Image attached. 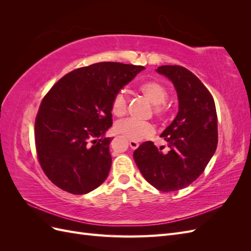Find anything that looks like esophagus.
<instances>
[{
  "instance_id": "esophagus-1",
  "label": "esophagus",
  "mask_w": 251,
  "mask_h": 251,
  "mask_svg": "<svg viewBox=\"0 0 251 251\" xmlns=\"http://www.w3.org/2000/svg\"><path fill=\"white\" fill-rule=\"evenodd\" d=\"M130 147L132 150H136L139 147V143L137 141H134V140H130Z\"/></svg>"
}]
</instances>
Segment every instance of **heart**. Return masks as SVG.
I'll return each mask as SVG.
<instances>
[{"instance_id":"obj_1","label":"heart","mask_w":251,"mask_h":251,"mask_svg":"<svg viewBox=\"0 0 251 251\" xmlns=\"http://www.w3.org/2000/svg\"><path fill=\"white\" fill-rule=\"evenodd\" d=\"M139 91L147 100L154 104V114L159 119H162L168 114V108L165 100H168V90L160 82L155 80H148L139 86ZM112 113L115 116H124L127 111V100L124 92H118L114 95L111 103ZM115 132L123 135L130 140H141L149 138L155 133L154 126L149 123H142L132 118L120 120L115 125Z\"/></svg>"}]
</instances>
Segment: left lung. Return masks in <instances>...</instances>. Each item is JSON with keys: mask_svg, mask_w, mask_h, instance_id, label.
Masks as SVG:
<instances>
[{"mask_svg": "<svg viewBox=\"0 0 251 251\" xmlns=\"http://www.w3.org/2000/svg\"><path fill=\"white\" fill-rule=\"evenodd\" d=\"M176 88L179 111L160 135L169 150L146 141L134 151V160L151 185L169 193L188 186L204 172L218 144V117L214 98L186 68L161 66L156 70Z\"/></svg>", "mask_w": 251, "mask_h": 251, "instance_id": "8db88e82", "label": "left lung"}]
</instances>
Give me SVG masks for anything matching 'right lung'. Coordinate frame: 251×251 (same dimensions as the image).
I'll return each instance as SVG.
<instances>
[{
  "label": "right lung",
  "instance_id": "right-lung-1",
  "mask_svg": "<svg viewBox=\"0 0 251 251\" xmlns=\"http://www.w3.org/2000/svg\"><path fill=\"white\" fill-rule=\"evenodd\" d=\"M144 69L142 66L97 63L75 69L44 96L34 138L41 168L53 184L83 195L107 179L114 95Z\"/></svg>",
  "mask_w": 251,
  "mask_h": 251
}]
</instances>
